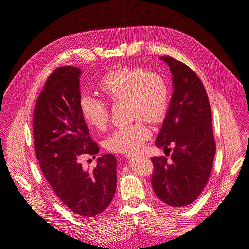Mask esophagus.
I'll list each match as a JSON object with an SVG mask.
<instances>
[{"mask_svg": "<svg viewBox=\"0 0 249 249\" xmlns=\"http://www.w3.org/2000/svg\"><path fill=\"white\" fill-rule=\"evenodd\" d=\"M125 157L129 158V159H130V158H133V157H134V154H125Z\"/></svg>", "mask_w": 249, "mask_h": 249, "instance_id": "esophagus-1", "label": "esophagus"}]
</instances>
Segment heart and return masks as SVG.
I'll return each instance as SVG.
<instances>
[{"instance_id":"obj_1","label":"heart","mask_w":249,"mask_h":249,"mask_svg":"<svg viewBox=\"0 0 249 249\" xmlns=\"http://www.w3.org/2000/svg\"><path fill=\"white\" fill-rule=\"evenodd\" d=\"M105 99L109 102H126L129 118L134 122L117 127L104 140L109 152L132 154L139 150L150 136L144 119L158 123L168 109L169 87L166 80L158 72H147L138 66H120L107 72L97 84ZM80 111L89 126L104 131L109 123L107 103L99 97L84 94L80 99Z\"/></svg>"}]
</instances>
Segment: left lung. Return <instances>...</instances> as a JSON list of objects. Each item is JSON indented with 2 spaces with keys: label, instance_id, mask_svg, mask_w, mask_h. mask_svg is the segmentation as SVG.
I'll use <instances>...</instances> for the list:
<instances>
[{
  "label": "left lung",
  "instance_id": "obj_1",
  "mask_svg": "<svg viewBox=\"0 0 249 249\" xmlns=\"http://www.w3.org/2000/svg\"><path fill=\"white\" fill-rule=\"evenodd\" d=\"M169 66L173 92L156 146L169 149L171 161L153 157V189L160 200L182 208L196 199L207 185L216 153L212 117L206 89L189 66L160 57Z\"/></svg>",
  "mask_w": 249,
  "mask_h": 249
}]
</instances>
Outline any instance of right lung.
<instances>
[{
	"mask_svg": "<svg viewBox=\"0 0 249 249\" xmlns=\"http://www.w3.org/2000/svg\"><path fill=\"white\" fill-rule=\"evenodd\" d=\"M81 74L78 67L62 66L47 80L35 105L34 147L60 200L78 216L94 217L114 196L117 161L115 156L105 154L92 170H85L79 162L83 155L95 157L100 150L80 111Z\"/></svg>",
	"mask_w": 249,
	"mask_h": 249,
	"instance_id": "add662e5",
	"label": "right lung"
}]
</instances>
